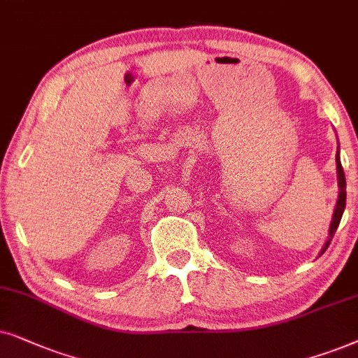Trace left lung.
Wrapping results in <instances>:
<instances>
[{
    "mask_svg": "<svg viewBox=\"0 0 358 358\" xmlns=\"http://www.w3.org/2000/svg\"><path fill=\"white\" fill-rule=\"evenodd\" d=\"M336 164H337V182H339V198H337L336 211H334V216H332L331 227H329V239L326 242V245H324V249L321 250V254H324V250H326L329 244H331L332 237H334L337 227H339L342 214H344V209H345V196H347V193H345V175H344V169H342V164H341L339 152L336 154ZM321 254H319V255H321Z\"/></svg>",
    "mask_w": 358,
    "mask_h": 358,
    "instance_id": "obj_1",
    "label": "left lung"
}]
</instances>
